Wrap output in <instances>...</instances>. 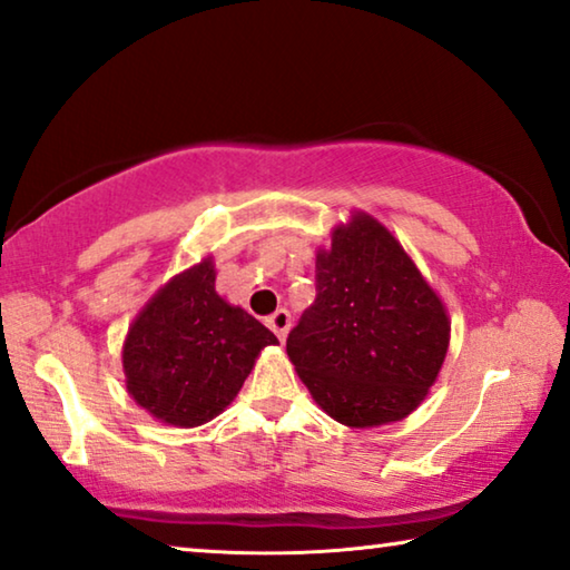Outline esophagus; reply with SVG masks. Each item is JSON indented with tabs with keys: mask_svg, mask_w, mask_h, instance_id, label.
Masks as SVG:
<instances>
[{
	"mask_svg": "<svg viewBox=\"0 0 570 570\" xmlns=\"http://www.w3.org/2000/svg\"><path fill=\"white\" fill-rule=\"evenodd\" d=\"M266 325H268L271 330H274L278 340H284L286 333H288V327H292V314H288L286 309H276V312L271 314V317L266 320Z\"/></svg>",
	"mask_w": 570,
	"mask_h": 570,
	"instance_id": "1",
	"label": "esophagus"
}]
</instances>
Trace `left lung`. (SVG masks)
Segmentation results:
<instances>
[{"instance_id": "8db88e82", "label": "left lung", "mask_w": 570, "mask_h": 570, "mask_svg": "<svg viewBox=\"0 0 570 570\" xmlns=\"http://www.w3.org/2000/svg\"><path fill=\"white\" fill-rule=\"evenodd\" d=\"M314 282L317 299L286 337L314 402L347 428L417 410L445 361L450 322L396 237L355 215L317 253Z\"/></svg>"}]
</instances>
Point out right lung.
Listing matches in <instances>:
<instances>
[{"label":"right lung","mask_w":570,"mask_h":570,"mask_svg":"<svg viewBox=\"0 0 570 570\" xmlns=\"http://www.w3.org/2000/svg\"><path fill=\"white\" fill-rule=\"evenodd\" d=\"M276 343L215 292L207 258L171 278L132 322L122 347L127 392L153 417L197 428L233 402L258 353Z\"/></svg>","instance_id":"add662e5"}]
</instances>
